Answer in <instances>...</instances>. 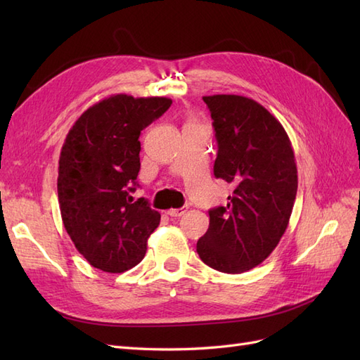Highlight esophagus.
<instances>
[{"label":"esophagus","mask_w":360,"mask_h":360,"mask_svg":"<svg viewBox=\"0 0 360 360\" xmlns=\"http://www.w3.org/2000/svg\"><path fill=\"white\" fill-rule=\"evenodd\" d=\"M186 212H188V207H180V209H169V210H167V214H169L171 217H180Z\"/></svg>","instance_id":"obj_1"}]
</instances>
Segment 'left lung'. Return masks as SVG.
Segmentation results:
<instances>
[{
	"mask_svg": "<svg viewBox=\"0 0 360 360\" xmlns=\"http://www.w3.org/2000/svg\"><path fill=\"white\" fill-rule=\"evenodd\" d=\"M217 141L214 176L234 186L225 207L209 212L197 243L202 263L243 274L274 252L297 193V167L285 129L263 105L236 94L204 96Z\"/></svg>",
	"mask_w": 360,
	"mask_h": 360,
	"instance_id": "obj_1",
	"label": "left lung"
}]
</instances>
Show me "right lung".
<instances>
[{
	"instance_id": "1",
	"label": "right lung",
	"mask_w": 360,
	"mask_h": 360,
	"mask_svg": "<svg viewBox=\"0 0 360 360\" xmlns=\"http://www.w3.org/2000/svg\"><path fill=\"white\" fill-rule=\"evenodd\" d=\"M168 97L114 94L90 106L64 141L58 160L61 219L75 248L108 274L144 258L160 213L134 201L141 168V130L171 106Z\"/></svg>"
}]
</instances>
